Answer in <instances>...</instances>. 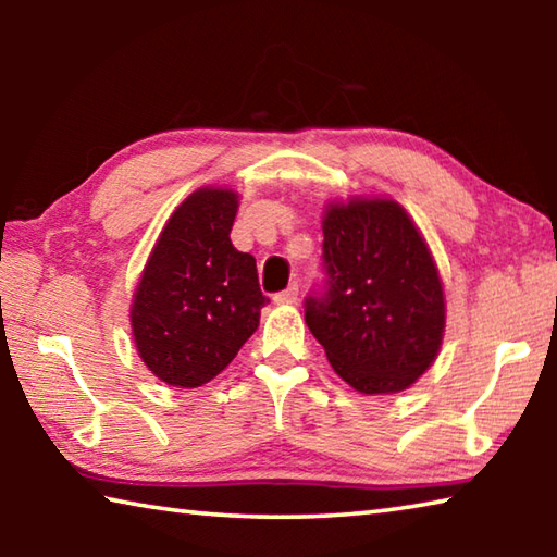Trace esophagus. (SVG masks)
<instances>
[{
    "instance_id": "34e87169",
    "label": "esophagus",
    "mask_w": 557,
    "mask_h": 557,
    "mask_svg": "<svg viewBox=\"0 0 557 557\" xmlns=\"http://www.w3.org/2000/svg\"><path fill=\"white\" fill-rule=\"evenodd\" d=\"M297 295H299V285H297V282H292V285H289L287 289H282V292H277V295H275V297H272V299H275V301H277V305H292V301H295V299H297Z\"/></svg>"
}]
</instances>
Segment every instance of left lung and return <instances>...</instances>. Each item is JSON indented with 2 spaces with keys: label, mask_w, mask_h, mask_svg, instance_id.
Returning <instances> with one entry per match:
<instances>
[{
  "label": "left lung",
  "mask_w": 557,
  "mask_h": 557,
  "mask_svg": "<svg viewBox=\"0 0 557 557\" xmlns=\"http://www.w3.org/2000/svg\"><path fill=\"white\" fill-rule=\"evenodd\" d=\"M322 285L305 322L329 363L358 393H398L435 361L445 297L435 260L410 215L388 199L329 206Z\"/></svg>",
  "instance_id": "left-lung-1"
}]
</instances>
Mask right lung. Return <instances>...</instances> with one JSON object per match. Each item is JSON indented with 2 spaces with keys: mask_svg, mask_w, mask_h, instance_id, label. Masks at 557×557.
<instances>
[{
  "mask_svg": "<svg viewBox=\"0 0 557 557\" xmlns=\"http://www.w3.org/2000/svg\"><path fill=\"white\" fill-rule=\"evenodd\" d=\"M238 196L199 188L172 213L132 301L137 351L159 381L199 388L228 366L268 297L256 258L233 248Z\"/></svg>",
  "mask_w": 557,
  "mask_h": 557,
  "instance_id": "1",
  "label": "right lung"
}]
</instances>
